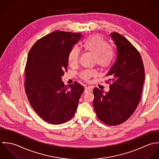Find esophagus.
Listing matches in <instances>:
<instances>
[{
  "mask_svg": "<svg viewBox=\"0 0 159 159\" xmlns=\"http://www.w3.org/2000/svg\"><path fill=\"white\" fill-rule=\"evenodd\" d=\"M92 91V88L90 87H85V93H87V92H91Z\"/></svg>",
  "mask_w": 159,
  "mask_h": 159,
  "instance_id": "1",
  "label": "esophagus"
}]
</instances>
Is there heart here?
Segmentation results:
<instances>
[{"label": "heart", "mask_w": 159, "mask_h": 159, "mask_svg": "<svg viewBox=\"0 0 159 159\" xmlns=\"http://www.w3.org/2000/svg\"><path fill=\"white\" fill-rule=\"evenodd\" d=\"M83 50L94 55V63L96 64L102 69L109 68L114 60V52L109 46V43L102 37L98 35H91L85 39L82 43ZM80 53L75 47H72L68 54V61L71 66L78 63ZM95 70H86L80 73V76L84 80H88L90 78L95 76Z\"/></svg>", "instance_id": "obj_1"}]
</instances>
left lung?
Wrapping results in <instances>:
<instances>
[{"mask_svg":"<svg viewBox=\"0 0 159 159\" xmlns=\"http://www.w3.org/2000/svg\"><path fill=\"white\" fill-rule=\"evenodd\" d=\"M114 42L117 57L106 76L111 81L109 91L95 88L93 107L98 118L104 124L120 125L135 111L142 93L145 79L144 67L137 49L121 34L110 35Z\"/></svg>","mask_w":159,"mask_h":159,"instance_id":"1","label":"left lung"}]
</instances>
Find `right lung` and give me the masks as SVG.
<instances>
[{
  "instance_id": "obj_1",
  "label": "right lung",
  "mask_w": 159,
  "mask_h": 159,
  "mask_svg": "<svg viewBox=\"0 0 159 159\" xmlns=\"http://www.w3.org/2000/svg\"><path fill=\"white\" fill-rule=\"evenodd\" d=\"M81 33L57 31L39 39L29 52L25 88L35 112L47 122L58 125L75 114L84 88L77 82L69 87L61 76L67 71L68 54Z\"/></svg>"
}]
</instances>
